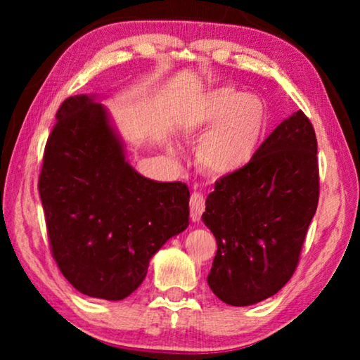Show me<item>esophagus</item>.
I'll return each mask as SVG.
<instances>
[{"instance_id": "1", "label": "esophagus", "mask_w": 360, "mask_h": 360, "mask_svg": "<svg viewBox=\"0 0 360 360\" xmlns=\"http://www.w3.org/2000/svg\"><path fill=\"white\" fill-rule=\"evenodd\" d=\"M205 211V197L200 192H192L191 195V217L192 221H200Z\"/></svg>"}]
</instances>
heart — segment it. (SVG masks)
<instances>
[{"instance_id":"b5f03b06","label":"heart","mask_w":360,"mask_h":360,"mask_svg":"<svg viewBox=\"0 0 360 360\" xmlns=\"http://www.w3.org/2000/svg\"><path fill=\"white\" fill-rule=\"evenodd\" d=\"M188 136H200L197 162L206 173L225 176L246 167L266 131V109L257 96L219 87L195 101L184 120Z\"/></svg>"}]
</instances>
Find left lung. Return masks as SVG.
<instances>
[{
  "instance_id": "8db88e82",
  "label": "left lung",
  "mask_w": 360,
  "mask_h": 360,
  "mask_svg": "<svg viewBox=\"0 0 360 360\" xmlns=\"http://www.w3.org/2000/svg\"><path fill=\"white\" fill-rule=\"evenodd\" d=\"M318 202V141L297 111L206 198L202 219L217 241L211 290L233 307L275 295L294 275Z\"/></svg>"
}]
</instances>
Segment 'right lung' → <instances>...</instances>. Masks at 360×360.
I'll list each match as a JSON object with an SVG mask.
<instances>
[{"label": "right lung", "instance_id": "add662e5", "mask_svg": "<svg viewBox=\"0 0 360 360\" xmlns=\"http://www.w3.org/2000/svg\"><path fill=\"white\" fill-rule=\"evenodd\" d=\"M38 188L60 271L84 295L103 300L136 290L152 255L188 225L187 186L136 173L105 108L87 95L58 108Z\"/></svg>", "mask_w": 360, "mask_h": 360}]
</instances>
